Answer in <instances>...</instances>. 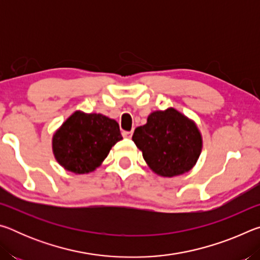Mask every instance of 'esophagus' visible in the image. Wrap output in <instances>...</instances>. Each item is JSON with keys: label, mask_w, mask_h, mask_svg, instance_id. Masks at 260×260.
<instances>
[{"label": "esophagus", "mask_w": 260, "mask_h": 260, "mask_svg": "<svg viewBox=\"0 0 260 260\" xmlns=\"http://www.w3.org/2000/svg\"><path fill=\"white\" fill-rule=\"evenodd\" d=\"M132 133H133V132H122V136H124V138H131Z\"/></svg>", "instance_id": "obj_1"}]
</instances>
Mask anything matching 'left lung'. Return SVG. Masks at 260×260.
Here are the masks:
<instances>
[{
    "label": "left lung",
    "instance_id": "1",
    "mask_svg": "<svg viewBox=\"0 0 260 260\" xmlns=\"http://www.w3.org/2000/svg\"><path fill=\"white\" fill-rule=\"evenodd\" d=\"M132 139L152 172L164 178L189 172L203 147L196 122L174 108L151 112Z\"/></svg>",
    "mask_w": 260,
    "mask_h": 260
}]
</instances>
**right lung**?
Returning a JSON list of instances; mask_svg holds the SVG:
<instances>
[{
  "mask_svg": "<svg viewBox=\"0 0 260 260\" xmlns=\"http://www.w3.org/2000/svg\"><path fill=\"white\" fill-rule=\"evenodd\" d=\"M122 140L118 122L102 113L73 112L52 135V152L69 172L87 174L98 169Z\"/></svg>",
  "mask_w": 260,
  "mask_h": 260,
  "instance_id": "obj_1",
  "label": "right lung"
}]
</instances>
